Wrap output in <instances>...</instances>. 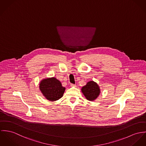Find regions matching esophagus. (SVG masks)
I'll return each instance as SVG.
<instances>
[{
  "instance_id": "esophagus-1",
  "label": "esophagus",
  "mask_w": 146,
  "mask_h": 146,
  "mask_svg": "<svg viewBox=\"0 0 146 146\" xmlns=\"http://www.w3.org/2000/svg\"><path fill=\"white\" fill-rule=\"evenodd\" d=\"M70 86L72 87H76V85L74 84H70Z\"/></svg>"
}]
</instances>
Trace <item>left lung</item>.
<instances>
[{"mask_svg": "<svg viewBox=\"0 0 146 146\" xmlns=\"http://www.w3.org/2000/svg\"><path fill=\"white\" fill-rule=\"evenodd\" d=\"M81 91L86 99L91 101L95 100L101 93L100 86L94 81L88 82L85 86L82 87Z\"/></svg>", "mask_w": 146, "mask_h": 146, "instance_id": "left-lung-1", "label": "left lung"}]
</instances>
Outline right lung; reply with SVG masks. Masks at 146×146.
Segmentation results:
<instances>
[{
  "mask_svg": "<svg viewBox=\"0 0 146 146\" xmlns=\"http://www.w3.org/2000/svg\"><path fill=\"white\" fill-rule=\"evenodd\" d=\"M39 89L45 98L55 101L63 97L65 90L61 82L55 77L44 78L39 83Z\"/></svg>",
  "mask_w": 146,
  "mask_h": 146,
  "instance_id": "1",
  "label": "right lung"
}]
</instances>
